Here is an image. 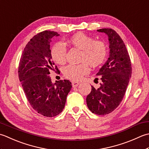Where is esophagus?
Instances as JSON below:
<instances>
[{
	"mask_svg": "<svg viewBox=\"0 0 149 149\" xmlns=\"http://www.w3.org/2000/svg\"><path fill=\"white\" fill-rule=\"evenodd\" d=\"M80 84V82L77 81H72V87H77Z\"/></svg>",
	"mask_w": 149,
	"mask_h": 149,
	"instance_id": "esophagus-1",
	"label": "esophagus"
}]
</instances>
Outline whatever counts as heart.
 I'll return each mask as SVG.
<instances>
[{"label": "heart", "mask_w": 149, "mask_h": 149, "mask_svg": "<svg viewBox=\"0 0 149 149\" xmlns=\"http://www.w3.org/2000/svg\"><path fill=\"white\" fill-rule=\"evenodd\" d=\"M69 43L75 47L82 50L78 65L69 64L63 69L64 77L72 80H78L89 72V63L92 67H97L104 62L107 56V47L102 40H95L92 36L79 32L72 36ZM67 48L62 42H56L51 50V55L54 62L63 64L66 61Z\"/></svg>", "instance_id": "heart-1"}]
</instances>
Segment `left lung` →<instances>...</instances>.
Returning a JSON list of instances; mask_svg holds the SVG:
<instances>
[{"label": "left lung", "instance_id": "1", "mask_svg": "<svg viewBox=\"0 0 149 149\" xmlns=\"http://www.w3.org/2000/svg\"><path fill=\"white\" fill-rule=\"evenodd\" d=\"M97 31L108 35L110 54L107 61L96 74L101 77L100 87L96 89L91 86L86 102L93 113L105 115L113 112L122 101L131 77L132 67L129 53L120 35L111 28Z\"/></svg>", "mask_w": 149, "mask_h": 149}]
</instances>
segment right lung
Wrapping results in <instances>:
<instances>
[{"instance_id": "1", "label": "right lung", "mask_w": 149, "mask_h": 149, "mask_svg": "<svg viewBox=\"0 0 149 149\" xmlns=\"http://www.w3.org/2000/svg\"><path fill=\"white\" fill-rule=\"evenodd\" d=\"M54 31H44L30 40L22 52L19 65V77L30 105L38 113L53 117L61 113L67 96L72 87L69 80L53 84L50 71L58 70L52 60L51 39L58 36Z\"/></svg>"}]
</instances>
